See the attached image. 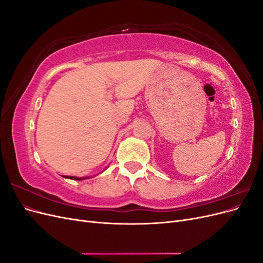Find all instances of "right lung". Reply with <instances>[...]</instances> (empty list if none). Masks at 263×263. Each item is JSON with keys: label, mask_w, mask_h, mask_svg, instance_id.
Wrapping results in <instances>:
<instances>
[{"label": "right lung", "mask_w": 263, "mask_h": 263, "mask_svg": "<svg viewBox=\"0 0 263 263\" xmlns=\"http://www.w3.org/2000/svg\"><path fill=\"white\" fill-rule=\"evenodd\" d=\"M68 179H72V180H82L83 178H76V177H67Z\"/></svg>", "instance_id": "obj_1"}]
</instances>
